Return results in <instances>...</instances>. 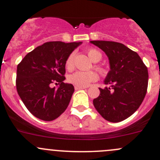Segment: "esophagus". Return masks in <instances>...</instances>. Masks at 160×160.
<instances>
[{
    "label": "esophagus",
    "mask_w": 160,
    "mask_h": 160,
    "mask_svg": "<svg viewBox=\"0 0 160 160\" xmlns=\"http://www.w3.org/2000/svg\"><path fill=\"white\" fill-rule=\"evenodd\" d=\"M74 88H75V90H81V89H85L86 88V87H79V86H75L74 87Z\"/></svg>",
    "instance_id": "esophagus-1"
}]
</instances>
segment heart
Returning <instances> with one entry per match:
<instances>
[{"mask_svg": "<svg viewBox=\"0 0 160 160\" xmlns=\"http://www.w3.org/2000/svg\"><path fill=\"white\" fill-rule=\"evenodd\" d=\"M88 56L93 62H98L102 58V55L98 50L89 48L87 49ZM74 53L72 52L67 56L66 59L65 65L68 70H72L74 67ZM95 69L99 72L102 77L107 75V70L101 65H95ZM98 80V74L94 71H77L71 74L69 77L68 80L70 83L79 87H87L92 82Z\"/></svg>", "mask_w": 160, "mask_h": 160, "instance_id": "1", "label": "heart"}]
</instances>
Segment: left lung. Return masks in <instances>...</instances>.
<instances>
[{
	"label": "left lung",
	"instance_id": "1",
	"mask_svg": "<svg viewBox=\"0 0 160 160\" xmlns=\"http://www.w3.org/2000/svg\"><path fill=\"white\" fill-rule=\"evenodd\" d=\"M90 42L106 53L111 66L104 80L111 87L99 88L100 95L93 99V106L105 120L122 122L137 111L146 97L149 80L147 67L138 53L122 43Z\"/></svg>",
	"mask_w": 160,
	"mask_h": 160
}]
</instances>
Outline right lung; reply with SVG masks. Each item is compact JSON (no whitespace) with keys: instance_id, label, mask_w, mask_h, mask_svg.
<instances>
[{"instance_id":"add662e5","label":"right lung","mask_w":160,"mask_h":160,"mask_svg":"<svg viewBox=\"0 0 160 160\" xmlns=\"http://www.w3.org/2000/svg\"><path fill=\"white\" fill-rule=\"evenodd\" d=\"M80 43L48 42L28 52L18 65V93L35 117L50 122L67 108L74 88L63 83L66 59ZM52 83L60 88H51Z\"/></svg>"}]
</instances>
